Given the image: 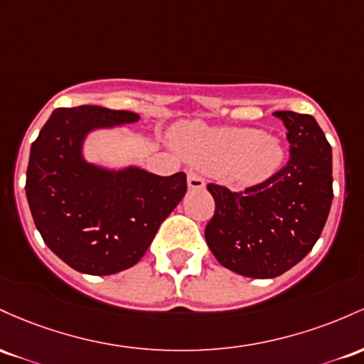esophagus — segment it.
I'll use <instances>...</instances> for the list:
<instances>
[{
	"mask_svg": "<svg viewBox=\"0 0 364 364\" xmlns=\"http://www.w3.org/2000/svg\"><path fill=\"white\" fill-rule=\"evenodd\" d=\"M187 186H189V189H203L204 178L201 175L194 173V171H189V175H187Z\"/></svg>",
	"mask_w": 364,
	"mask_h": 364,
	"instance_id": "obj_1",
	"label": "esophagus"
}]
</instances>
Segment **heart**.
Masks as SVG:
<instances>
[{
    "mask_svg": "<svg viewBox=\"0 0 364 364\" xmlns=\"http://www.w3.org/2000/svg\"><path fill=\"white\" fill-rule=\"evenodd\" d=\"M175 144L189 161L220 171L227 182L240 187L267 181L285 156L279 139L258 129L210 127L199 122L178 130Z\"/></svg>",
    "mask_w": 364,
    "mask_h": 364,
    "instance_id": "heart-1",
    "label": "heart"
}]
</instances>
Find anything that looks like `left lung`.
I'll list each match as a JSON object with an SVG mask.
<instances>
[{
  "label": "left lung",
  "mask_w": 364,
  "mask_h": 364,
  "mask_svg": "<svg viewBox=\"0 0 364 364\" xmlns=\"http://www.w3.org/2000/svg\"><path fill=\"white\" fill-rule=\"evenodd\" d=\"M287 129L284 168L240 193L208 183L215 215L204 237L220 264L251 279H275L311 251L332 206V148L311 115L275 112Z\"/></svg>",
  "instance_id": "obj_1"
}]
</instances>
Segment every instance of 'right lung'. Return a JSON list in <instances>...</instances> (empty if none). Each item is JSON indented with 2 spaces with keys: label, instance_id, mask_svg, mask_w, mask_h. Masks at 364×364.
Here are the masks:
<instances>
[{
  "label": "right lung",
  "instance_id": "right-lung-1",
  "mask_svg": "<svg viewBox=\"0 0 364 364\" xmlns=\"http://www.w3.org/2000/svg\"><path fill=\"white\" fill-rule=\"evenodd\" d=\"M137 113L103 106L58 108L31 146L26 194L46 246L68 267L112 275L134 267L187 191L183 171L160 177L84 160L91 130L134 124Z\"/></svg>",
  "mask_w": 364,
  "mask_h": 364
}]
</instances>
